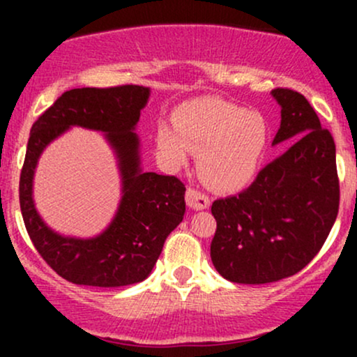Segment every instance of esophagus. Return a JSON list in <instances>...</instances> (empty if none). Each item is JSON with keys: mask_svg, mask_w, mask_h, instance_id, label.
I'll return each mask as SVG.
<instances>
[{"mask_svg": "<svg viewBox=\"0 0 357 357\" xmlns=\"http://www.w3.org/2000/svg\"><path fill=\"white\" fill-rule=\"evenodd\" d=\"M186 203L192 210H204L210 206V199L204 192L195 190V188H188L186 190Z\"/></svg>", "mask_w": 357, "mask_h": 357, "instance_id": "1", "label": "esophagus"}]
</instances>
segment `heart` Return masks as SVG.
I'll return each mask as SVG.
<instances>
[{"instance_id": "1", "label": "heart", "mask_w": 357, "mask_h": 357, "mask_svg": "<svg viewBox=\"0 0 357 357\" xmlns=\"http://www.w3.org/2000/svg\"><path fill=\"white\" fill-rule=\"evenodd\" d=\"M267 139V124L260 114L220 99H199L179 107L174 129L159 126L155 146L169 166L184 165L190 151H195L203 181L215 190L235 191L253 178Z\"/></svg>"}]
</instances>
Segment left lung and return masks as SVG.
Here are the masks:
<instances>
[{
  "label": "left lung",
  "mask_w": 357,
  "mask_h": 357,
  "mask_svg": "<svg viewBox=\"0 0 357 357\" xmlns=\"http://www.w3.org/2000/svg\"><path fill=\"white\" fill-rule=\"evenodd\" d=\"M282 121L273 144H290L247 190L211 204V261L235 284L296 275L317 255L339 211L335 144L312 105L292 89H273Z\"/></svg>",
  "instance_id": "1"
}]
</instances>
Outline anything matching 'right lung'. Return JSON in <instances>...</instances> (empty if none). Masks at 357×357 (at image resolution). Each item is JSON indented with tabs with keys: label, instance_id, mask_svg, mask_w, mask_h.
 Returning <instances> with one entry per match:
<instances>
[{
	"label": "right lung",
	"instance_id": "add662e5",
	"mask_svg": "<svg viewBox=\"0 0 357 357\" xmlns=\"http://www.w3.org/2000/svg\"><path fill=\"white\" fill-rule=\"evenodd\" d=\"M149 99L142 85L84 87L63 92L35 121L20 176V208L36 252L65 280L77 285L124 287L149 275L171 231L183 221L184 184L176 176L144 173L136 124ZM102 130L119 159L123 199L113 223L96 239H70L50 231L31 196L43 149L68 126Z\"/></svg>",
	"mask_w": 357,
	"mask_h": 357
}]
</instances>
